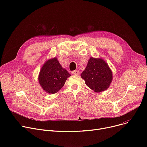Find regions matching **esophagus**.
<instances>
[{"mask_svg":"<svg viewBox=\"0 0 147 147\" xmlns=\"http://www.w3.org/2000/svg\"><path fill=\"white\" fill-rule=\"evenodd\" d=\"M72 73L73 74H76V75H78V74H80V71H78V70H75V71H72Z\"/></svg>","mask_w":147,"mask_h":147,"instance_id":"1","label":"esophagus"}]
</instances>
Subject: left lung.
Wrapping results in <instances>:
<instances>
[{"instance_id": "left-lung-1", "label": "left lung", "mask_w": 147, "mask_h": 147, "mask_svg": "<svg viewBox=\"0 0 147 147\" xmlns=\"http://www.w3.org/2000/svg\"><path fill=\"white\" fill-rule=\"evenodd\" d=\"M81 78L89 88L95 92H101L109 88L113 80V73L104 60L90 57Z\"/></svg>"}]
</instances>
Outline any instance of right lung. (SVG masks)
Returning a JSON list of instances; mask_svg holds the SVG:
<instances>
[{
	"label": "right lung",
	"mask_w": 147,
	"mask_h": 147,
	"mask_svg": "<svg viewBox=\"0 0 147 147\" xmlns=\"http://www.w3.org/2000/svg\"><path fill=\"white\" fill-rule=\"evenodd\" d=\"M70 74L63 68L57 58L48 59L42 66L38 75V82L48 94H55L63 87Z\"/></svg>",
	"instance_id": "1"
}]
</instances>
